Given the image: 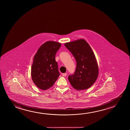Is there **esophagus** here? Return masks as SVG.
Instances as JSON below:
<instances>
[{
    "mask_svg": "<svg viewBox=\"0 0 130 130\" xmlns=\"http://www.w3.org/2000/svg\"><path fill=\"white\" fill-rule=\"evenodd\" d=\"M67 73H62V75L63 77H66V76H67Z\"/></svg>",
    "mask_w": 130,
    "mask_h": 130,
    "instance_id": "esophagus-1",
    "label": "esophagus"
}]
</instances>
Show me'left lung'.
<instances>
[{
    "instance_id": "obj_1",
    "label": "left lung",
    "mask_w": 130,
    "mask_h": 130,
    "mask_svg": "<svg viewBox=\"0 0 130 130\" xmlns=\"http://www.w3.org/2000/svg\"><path fill=\"white\" fill-rule=\"evenodd\" d=\"M64 45L72 53L77 62L74 73L68 76V80L75 89H88L95 82L99 72L92 48L83 39L65 43Z\"/></svg>"
}]
</instances>
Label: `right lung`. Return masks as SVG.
Returning a JSON list of instances; mask_svg holds the SVG:
<instances>
[{
    "label": "right lung",
    "instance_id": "right-lung-1",
    "mask_svg": "<svg viewBox=\"0 0 130 130\" xmlns=\"http://www.w3.org/2000/svg\"><path fill=\"white\" fill-rule=\"evenodd\" d=\"M61 46L60 43L47 41L41 46L34 56L31 77L34 84L41 89H48L59 76L55 55Z\"/></svg>",
    "mask_w": 130,
    "mask_h": 130
}]
</instances>
